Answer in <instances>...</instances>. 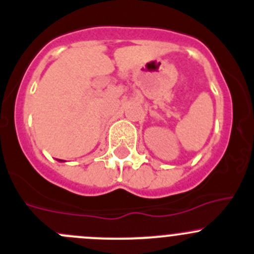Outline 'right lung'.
<instances>
[{"label": "right lung", "instance_id": "1", "mask_svg": "<svg viewBox=\"0 0 254 254\" xmlns=\"http://www.w3.org/2000/svg\"><path fill=\"white\" fill-rule=\"evenodd\" d=\"M59 161H63V160H59Z\"/></svg>", "mask_w": 254, "mask_h": 254}]
</instances>
